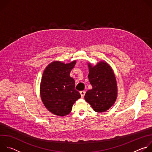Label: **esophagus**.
Listing matches in <instances>:
<instances>
[{
    "instance_id": "34e87169",
    "label": "esophagus",
    "mask_w": 152,
    "mask_h": 152,
    "mask_svg": "<svg viewBox=\"0 0 152 152\" xmlns=\"http://www.w3.org/2000/svg\"><path fill=\"white\" fill-rule=\"evenodd\" d=\"M80 93L81 97H83L84 96H85V91H81L80 92Z\"/></svg>"
}]
</instances>
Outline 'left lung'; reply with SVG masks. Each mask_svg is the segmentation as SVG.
Instances as JSON below:
<instances>
[{"instance_id": "8db88e82", "label": "left lung", "mask_w": 152, "mask_h": 152, "mask_svg": "<svg viewBox=\"0 0 152 152\" xmlns=\"http://www.w3.org/2000/svg\"><path fill=\"white\" fill-rule=\"evenodd\" d=\"M88 79L93 88L86 91L85 100L97 113L105 112L114 103L117 95V82L111 67L100 62L94 67L88 64Z\"/></svg>"}]
</instances>
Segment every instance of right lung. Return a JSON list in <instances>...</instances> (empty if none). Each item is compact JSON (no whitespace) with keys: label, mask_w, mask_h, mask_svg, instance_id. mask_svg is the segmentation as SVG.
I'll list each match as a JSON object with an SVG mask.
<instances>
[{"label":"right lung","mask_w":152,"mask_h":152,"mask_svg":"<svg viewBox=\"0 0 152 152\" xmlns=\"http://www.w3.org/2000/svg\"><path fill=\"white\" fill-rule=\"evenodd\" d=\"M76 61L69 64L53 62L42 74L40 85L42 101L52 113L64 116L70 113L74 103L81 95L75 90V82L70 76Z\"/></svg>","instance_id":"add662e5"}]
</instances>
